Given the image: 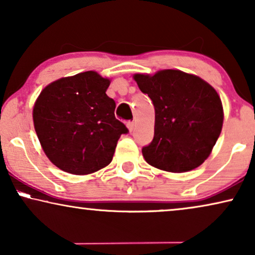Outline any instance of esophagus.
I'll list each match as a JSON object with an SVG mask.
<instances>
[{"instance_id": "34e87169", "label": "esophagus", "mask_w": 255, "mask_h": 255, "mask_svg": "<svg viewBox=\"0 0 255 255\" xmlns=\"http://www.w3.org/2000/svg\"><path fill=\"white\" fill-rule=\"evenodd\" d=\"M127 127L128 128V131L132 132V131H133V128H134V122H128Z\"/></svg>"}]
</instances>
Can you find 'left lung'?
Listing matches in <instances>:
<instances>
[{
	"mask_svg": "<svg viewBox=\"0 0 255 255\" xmlns=\"http://www.w3.org/2000/svg\"><path fill=\"white\" fill-rule=\"evenodd\" d=\"M133 78L155 110L154 137L141 149L146 161L173 173L202 165L223 127L224 114L217 92L198 76L175 69Z\"/></svg>",
	"mask_w": 255,
	"mask_h": 255,
	"instance_id": "obj_1",
	"label": "left lung"
}]
</instances>
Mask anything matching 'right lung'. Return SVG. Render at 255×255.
Masks as SVG:
<instances>
[{
	"label": "right lung",
	"instance_id": "1",
	"mask_svg": "<svg viewBox=\"0 0 255 255\" xmlns=\"http://www.w3.org/2000/svg\"><path fill=\"white\" fill-rule=\"evenodd\" d=\"M110 80L96 72L62 78L45 87L33 107L34 130L51 162L85 175L109 165L122 134L116 103L106 92Z\"/></svg>",
	"mask_w": 255,
	"mask_h": 255
}]
</instances>
